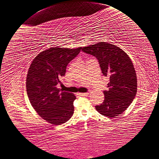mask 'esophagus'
Segmentation results:
<instances>
[{
	"label": "esophagus",
	"instance_id": "obj_1",
	"mask_svg": "<svg viewBox=\"0 0 159 159\" xmlns=\"http://www.w3.org/2000/svg\"><path fill=\"white\" fill-rule=\"evenodd\" d=\"M78 94H79V95H80V96H89V93H78Z\"/></svg>",
	"mask_w": 159,
	"mask_h": 159
}]
</instances>
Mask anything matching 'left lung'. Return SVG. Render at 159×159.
<instances>
[{"instance_id": "left-lung-1", "label": "left lung", "mask_w": 159, "mask_h": 159, "mask_svg": "<svg viewBox=\"0 0 159 159\" xmlns=\"http://www.w3.org/2000/svg\"><path fill=\"white\" fill-rule=\"evenodd\" d=\"M97 58L102 72L110 77L103 103L96 106L99 113L114 118L127 110L137 94V75L132 61L124 50L107 42H99L82 48Z\"/></svg>"}]
</instances>
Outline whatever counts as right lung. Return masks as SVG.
<instances>
[{
  "label": "right lung",
  "instance_id": "1",
  "mask_svg": "<svg viewBox=\"0 0 159 159\" xmlns=\"http://www.w3.org/2000/svg\"><path fill=\"white\" fill-rule=\"evenodd\" d=\"M76 49L50 48L40 52L30 66L26 90L30 104L38 115L53 125L67 121L74 113V94L57 87L66 66L80 52Z\"/></svg>",
  "mask_w": 159,
  "mask_h": 159
}]
</instances>
